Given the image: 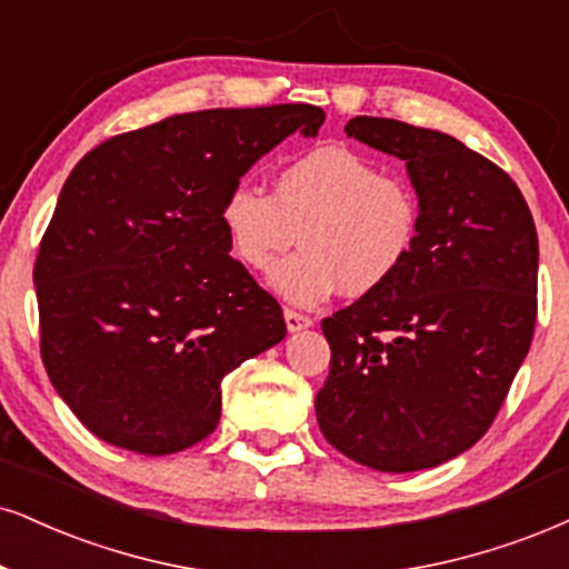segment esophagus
Wrapping results in <instances>:
<instances>
[{"mask_svg":"<svg viewBox=\"0 0 569 569\" xmlns=\"http://www.w3.org/2000/svg\"><path fill=\"white\" fill-rule=\"evenodd\" d=\"M284 325L290 332H300V329L311 327L313 319L306 317V313H298V311H284Z\"/></svg>","mask_w":569,"mask_h":569,"instance_id":"1","label":"esophagus"}]
</instances>
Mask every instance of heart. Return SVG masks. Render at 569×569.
Returning a JSON list of instances; mask_svg holds the SVG:
<instances>
[{
    "mask_svg": "<svg viewBox=\"0 0 569 569\" xmlns=\"http://www.w3.org/2000/svg\"><path fill=\"white\" fill-rule=\"evenodd\" d=\"M417 192L348 147L292 158L273 194L237 181L221 202L229 248L252 271H269L301 231L305 250L273 267L279 298L317 308L342 290L371 296L403 269L419 237Z\"/></svg>",
    "mask_w": 569,
    "mask_h": 569,
    "instance_id": "b5f03b06",
    "label": "heart"
}]
</instances>
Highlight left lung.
Segmentation results:
<instances>
[{"mask_svg":"<svg viewBox=\"0 0 569 569\" xmlns=\"http://www.w3.org/2000/svg\"><path fill=\"white\" fill-rule=\"evenodd\" d=\"M346 134L403 160L422 223L388 284L321 321L317 419L348 459L417 472L478 443L528 356L536 223L509 173L443 131L356 116Z\"/></svg>","mask_w":569,"mask_h":569,"instance_id":"1","label":"left lung"}]
</instances>
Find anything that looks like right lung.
Returning a JSON list of instances; mask_svg holds the SVG:
<instances>
[{
    "mask_svg": "<svg viewBox=\"0 0 569 569\" xmlns=\"http://www.w3.org/2000/svg\"><path fill=\"white\" fill-rule=\"evenodd\" d=\"M317 104L171 116L87 152L33 266L41 359L104 443L166 456L221 419V380L287 335L282 308L229 256L221 202Z\"/></svg>",
    "mask_w": 569,
    "mask_h": 569,
    "instance_id": "right-lung-1",
    "label": "right lung"
}]
</instances>
